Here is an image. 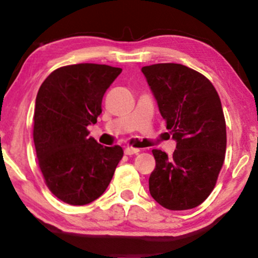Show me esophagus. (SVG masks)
I'll list each match as a JSON object with an SVG mask.
<instances>
[{
  "label": "esophagus",
  "instance_id": "34e87169",
  "mask_svg": "<svg viewBox=\"0 0 258 258\" xmlns=\"http://www.w3.org/2000/svg\"><path fill=\"white\" fill-rule=\"evenodd\" d=\"M139 149H135V148H130V146H128V148L124 149V152H125V155H129V156H132V155H137L139 154Z\"/></svg>",
  "mask_w": 258,
  "mask_h": 258
}]
</instances>
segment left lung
I'll return each mask as SVG.
<instances>
[{"instance_id":"obj_1","label":"left lung","mask_w":258,"mask_h":258,"mask_svg":"<svg viewBox=\"0 0 258 258\" xmlns=\"http://www.w3.org/2000/svg\"><path fill=\"white\" fill-rule=\"evenodd\" d=\"M141 73L176 141L172 156L152 150L156 166L149 190L166 209H192L212 193L225 159L220 98L206 76L181 63L144 66Z\"/></svg>"}]
</instances>
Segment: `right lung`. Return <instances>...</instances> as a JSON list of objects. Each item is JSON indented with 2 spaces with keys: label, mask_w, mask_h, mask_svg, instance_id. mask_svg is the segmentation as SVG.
<instances>
[{
  "label": "right lung",
  "mask_w": 258,
  "mask_h": 258,
  "mask_svg": "<svg viewBox=\"0 0 258 258\" xmlns=\"http://www.w3.org/2000/svg\"><path fill=\"white\" fill-rule=\"evenodd\" d=\"M121 69L76 63L52 71L38 91L34 138L39 167L55 197L85 206L104 193L123 157L120 146H103L88 137L102 99Z\"/></svg>",
  "instance_id": "add662e5"
}]
</instances>
